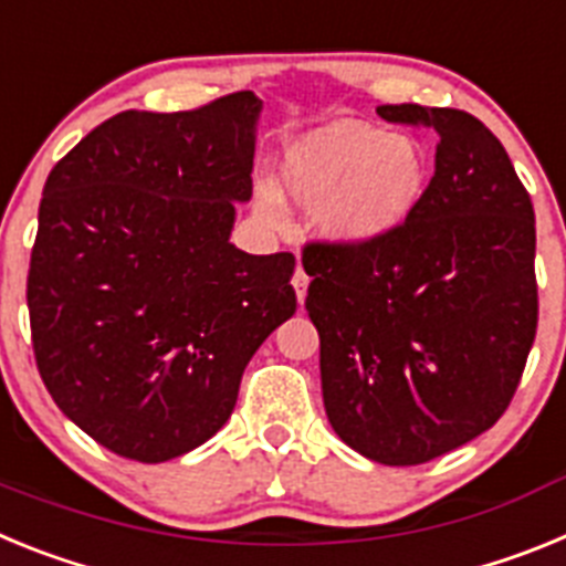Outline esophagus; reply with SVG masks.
<instances>
[{
    "mask_svg": "<svg viewBox=\"0 0 566 566\" xmlns=\"http://www.w3.org/2000/svg\"><path fill=\"white\" fill-rule=\"evenodd\" d=\"M292 286H294V292H297V303L303 306V300H306V289H308V274L303 272V266H297V272H294Z\"/></svg>",
    "mask_w": 566,
    "mask_h": 566,
    "instance_id": "obj_1",
    "label": "esophagus"
}]
</instances>
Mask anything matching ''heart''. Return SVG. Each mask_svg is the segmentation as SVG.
<instances>
[{"mask_svg": "<svg viewBox=\"0 0 566 566\" xmlns=\"http://www.w3.org/2000/svg\"><path fill=\"white\" fill-rule=\"evenodd\" d=\"M280 189L317 214L323 238L363 247L397 232L428 189V155L408 135L382 133L357 118H334L308 129L286 149ZM258 207L274 221L277 192L258 189Z\"/></svg>", "mask_w": 566, "mask_h": 566, "instance_id": "heart-1", "label": "heart"}]
</instances>
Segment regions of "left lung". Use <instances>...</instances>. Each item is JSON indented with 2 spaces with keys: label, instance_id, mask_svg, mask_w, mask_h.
<instances>
[{
  "label": "left lung",
  "instance_id": "1",
  "mask_svg": "<svg viewBox=\"0 0 566 566\" xmlns=\"http://www.w3.org/2000/svg\"><path fill=\"white\" fill-rule=\"evenodd\" d=\"M424 124L437 172L374 243H312L306 308L334 433L379 464H422L507 411L536 339V214L502 142L451 107L382 104Z\"/></svg>",
  "mask_w": 566,
  "mask_h": 566
}]
</instances>
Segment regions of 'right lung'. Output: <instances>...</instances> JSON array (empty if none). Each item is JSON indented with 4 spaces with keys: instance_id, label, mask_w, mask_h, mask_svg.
Returning <instances> with one entry per match:
<instances>
[{
    "instance_id": "obj_1",
    "label": "right lung",
    "mask_w": 566,
    "mask_h": 566,
    "mask_svg": "<svg viewBox=\"0 0 566 566\" xmlns=\"http://www.w3.org/2000/svg\"><path fill=\"white\" fill-rule=\"evenodd\" d=\"M263 102L127 109L50 169L30 254L39 374L118 457L169 462L221 431L243 368L297 308L294 254L229 234L252 198Z\"/></svg>"
}]
</instances>
